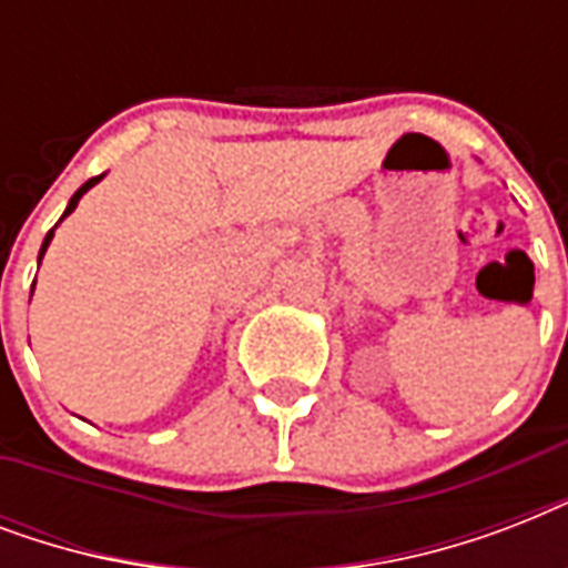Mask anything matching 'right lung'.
I'll list each match as a JSON object with an SVG mask.
<instances>
[{
	"label": "right lung",
	"instance_id": "right-lung-1",
	"mask_svg": "<svg viewBox=\"0 0 568 568\" xmlns=\"http://www.w3.org/2000/svg\"><path fill=\"white\" fill-rule=\"evenodd\" d=\"M100 180H102V176H93V180H88V182H84V185H82V189L75 191V194H73V200H70V205H67L64 217H67V214H70V212H73L75 205H79V200H82V194H84V191H88V189H93V185H97V182H100ZM64 217H61V221H64ZM52 232H55V230H49V235H47V239H43V247H40V258H43V253H47L49 241H52Z\"/></svg>",
	"mask_w": 568,
	"mask_h": 568
}]
</instances>
